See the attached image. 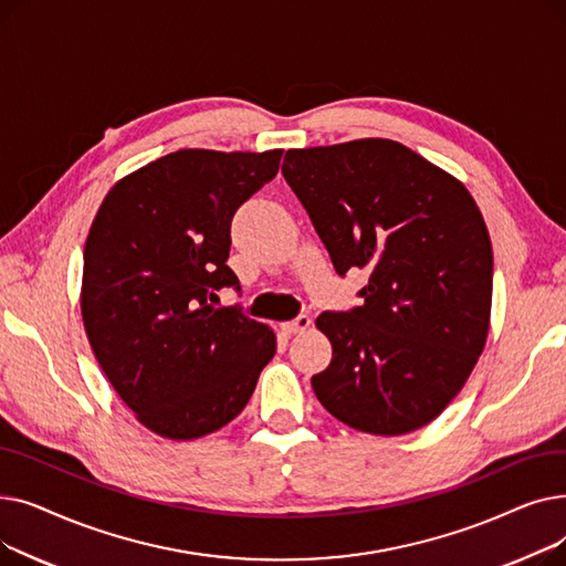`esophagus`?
Returning <instances> with one entry per match:
<instances>
[{
  "instance_id": "1",
  "label": "esophagus",
  "mask_w": 566,
  "mask_h": 566,
  "mask_svg": "<svg viewBox=\"0 0 566 566\" xmlns=\"http://www.w3.org/2000/svg\"><path fill=\"white\" fill-rule=\"evenodd\" d=\"M310 325H312V318L305 316V314H301L298 318L280 323V328H282L284 335H301V333H305V331L310 328Z\"/></svg>"
}]
</instances>
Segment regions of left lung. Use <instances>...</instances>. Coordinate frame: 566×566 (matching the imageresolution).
<instances>
[{
	"instance_id": "8db88e82",
	"label": "left lung",
	"mask_w": 566,
	"mask_h": 566,
	"mask_svg": "<svg viewBox=\"0 0 566 566\" xmlns=\"http://www.w3.org/2000/svg\"><path fill=\"white\" fill-rule=\"evenodd\" d=\"M282 174L335 271L367 268L348 312H323L333 344L316 399L353 429L401 436L436 420L484 350L493 295L489 229L465 186L392 139L291 148Z\"/></svg>"
}]
</instances>
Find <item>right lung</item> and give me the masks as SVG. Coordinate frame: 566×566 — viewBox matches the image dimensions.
I'll return each instance as SVG.
<instances>
[{
    "label": "right lung",
    "mask_w": 566,
    "mask_h": 566,
    "mask_svg": "<svg viewBox=\"0 0 566 566\" xmlns=\"http://www.w3.org/2000/svg\"><path fill=\"white\" fill-rule=\"evenodd\" d=\"M282 151L181 148L122 178L88 229L82 321L116 395L154 433L192 440L229 424L275 355V333L218 291L231 218Z\"/></svg>",
    "instance_id": "add662e5"
}]
</instances>
